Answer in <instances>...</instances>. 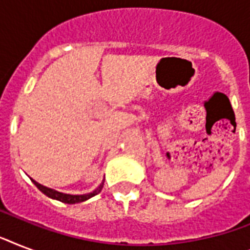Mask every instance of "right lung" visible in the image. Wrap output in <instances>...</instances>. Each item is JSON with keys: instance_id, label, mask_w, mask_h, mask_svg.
Here are the masks:
<instances>
[{"instance_id": "add662e5", "label": "right lung", "mask_w": 250, "mask_h": 250, "mask_svg": "<svg viewBox=\"0 0 250 250\" xmlns=\"http://www.w3.org/2000/svg\"><path fill=\"white\" fill-rule=\"evenodd\" d=\"M32 182L33 184H35V186H36L37 188L42 192V193L46 194L48 197L58 200V201L64 202V204H78V202L86 201L88 198L93 197V196L100 193L102 189V187H104V183H102L97 189H94L93 192H90V193H86V194H66V193H61V192H57V190L54 189H50V188H46V187L41 186V184H39V183L35 182V180H32Z\"/></svg>"}]
</instances>
